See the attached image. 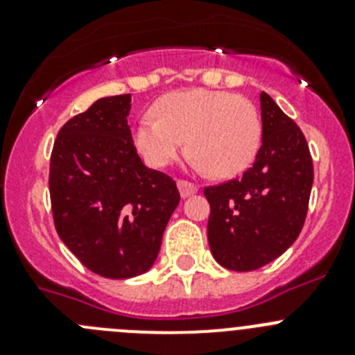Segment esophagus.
Listing matches in <instances>:
<instances>
[{"label":"esophagus","mask_w":355,"mask_h":355,"mask_svg":"<svg viewBox=\"0 0 355 355\" xmlns=\"http://www.w3.org/2000/svg\"><path fill=\"white\" fill-rule=\"evenodd\" d=\"M178 187H180V193L183 199L184 197L193 196V193H197V190H199V188H197V184L190 183V181H184V180L178 181Z\"/></svg>","instance_id":"obj_1"}]
</instances>
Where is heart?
<instances>
[{
  "instance_id": "heart-1",
  "label": "heart",
  "mask_w": 355,
  "mask_h": 355,
  "mask_svg": "<svg viewBox=\"0 0 355 355\" xmlns=\"http://www.w3.org/2000/svg\"><path fill=\"white\" fill-rule=\"evenodd\" d=\"M155 114L137 122L133 142L147 165L165 168L187 147L192 165L218 178H233L250 167L261 146L258 108L233 92L190 89L163 96Z\"/></svg>"
}]
</instances>
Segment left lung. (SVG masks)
<instances>
[{
	"mask_svg": "<svg viewBox=\"0 0 355 355\" xmlns=\"http://www.w3.org/2000/svg\"><path fill=\"white\" fill-rule=\"evenodd\" d=\"M263 140L256 162L240 180L206 187L208 241L227 270L268 265L297 240L307 215L313 159L300 128L261 92Z\"/></svg>",
	"mask_w": 355,
	"mask_h": 355,
	"instance_id": "8db88e82",
	"label": "left lung"
}]
</instances>
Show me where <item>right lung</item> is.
I'll use <instances>...</instances> for the list:
<instances>
[{"mask_svg":"<svg viewBox=\"0 0 355 355\" xmlns=\"http://www.w3.org/2000/svg\"><path fill=\"white\" fill-rule=\"evenodd\" d=\"M131 96L101 97L62 126L49 165L55 227L94 274L130 279L155 265L180 205L175 181L137 155Z\"/></svg>","mask_w":355,"mask_h":355,"instance_id":"1","label":"right lung"}]
</instances>
